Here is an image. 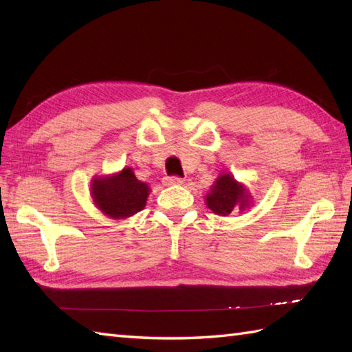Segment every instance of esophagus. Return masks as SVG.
Listing matches in <instances>:
<instances>
[{
	"label": "esophagus",
	"mask_w": 352,
	"mask_h": 352,
	"mask_svg": "<svg viewBox=\"0 0 352 352\" xmlns=\"http://www.w3.org/2000/svg\"><path fill=\"white\" fill-rule=\"evenodd\" d=\"M163 184H164V186H178V184H183V178H178V177H166V178H163Z\"/></svg>",
	"instance_id": "34e87169"
}]
</instances>
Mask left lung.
<instances>
[{
    "label": "left lung",
    "instance_id": "left-lung-1",
    "mask_svg": "<svg viewBox=\"0 0 352 352\" xmlns=\"http://www.w3.org/2000/svg\"><path fill=\"white\" fill-rule=\"evenodd\" d=\"M206 206L210 208L214 214L228 216L231 212L241 210L245 212L246 208L252 206V197L250 190L245 188V184L239 183L236 178L222 172L212 184L210 192L204 197Z\"/></svg>",
    "mask_w": 352,
    "mask_h": 352
}]
</instances>
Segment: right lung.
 I'll list each match as a JSON object with an SVG mask.
<instances>
[{
	"instance_id": "add662e5",
	"label": "right lung",
	"mask_w": 352,
	"mask_h": 352,
	"mask_svg": "<svg viewBox=\"0 0 352 352\" xmlns=\"http://www.w3.org/2000/svg\"><path fill=\"white\" fill-rule=\"evenodd\" d=\"M149 186L134 175L130 166L110 175H95L91 180V197L95 207L110 219H126L144 210Z\"/></svg>"
}]
</instances>
